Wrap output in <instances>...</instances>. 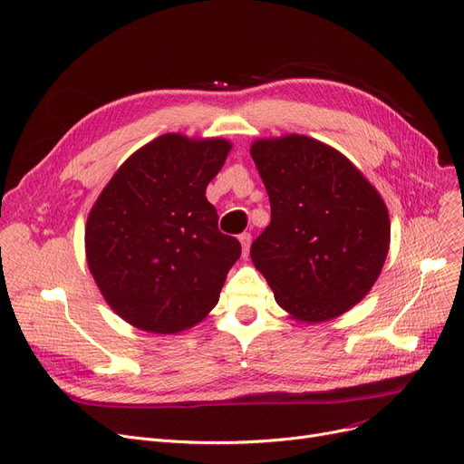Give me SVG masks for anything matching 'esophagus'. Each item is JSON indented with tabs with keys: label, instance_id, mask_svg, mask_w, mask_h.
I'll use <instances>...</instances> for the list:
<instances>
[{
	"label": "esophagus",
	"instance_id": "obj_1",
	"mask_svg": "<svg viewBox=\"0 0 464 464\" xmlns=\"http://www.w3.org/2000/svg\"><path fill=\"white\" fill-rule=\"evenodd\" d=\"M238 240H240V246H243V256H246L248 250H250V245H252V235L250 233H243V235L238 237Z\"/></svg>",
	"mask_w": 464,
	"mask_h": 464
}]
</instances>
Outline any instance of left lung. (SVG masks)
Listing matches in <instances>:
<instances>
[{
    "mask_svg": "<svg viewBox=\"0 0 464 464\" xmlns=\"http://www.w3.org/2000/svg\"><path fill=\"white\" fill-rule=\"evenodd\" d=\"M250 155L271 203L250 257L276 304L311 324L347 313L387 259L385 200L343 153L314 138H259Z\"/></svg>",
    "mask_w": 464,
    "mask_h": 464,
    "instance_id": "8db88e82",
    "label": "left lung"
}]
</instances>
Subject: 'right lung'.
<instances>
[{
	"label": "right lung",
	"instance_id": "add662e5",
	"mask_svg": "<svg viewBox=\"0 0 464 464\" xmlns=\"http://www.w3.org/2000/svg\"><path fill=\"white\" fill-rule=\"evenodd\" d=\"M229 151L224 138L169 132L134 151L98 195L85 227L87 264L130 326L179 334L216 307L240 245L219 233L205 193Z\"/></svg>",
	"mask_w": 464,
	"mask_h": 464
}]
</instances>
